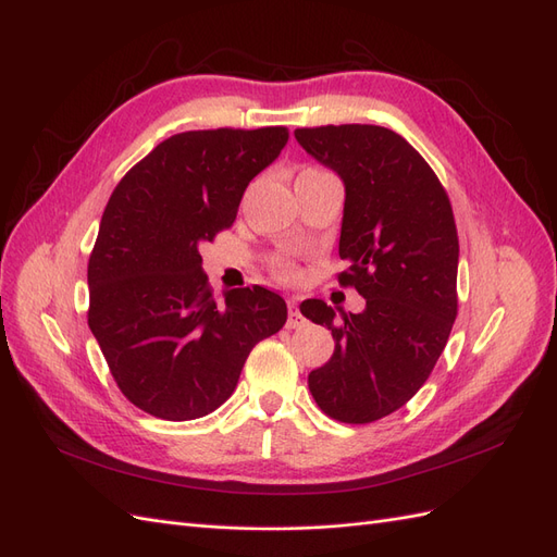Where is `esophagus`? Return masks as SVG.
I'll list each match as a JSON object with an SVG mask.
<instances>
[{
	"label": "esophagus",
	"instance_id": "obj_1",
	"mask_svg": "<svg viewBox=\"0 0 557 557\" xmlns=\"http://www.w3.org/2000/svg\"><path fill=\"white\" fill-rule=\"evenodd\" d=\"M305 325V315L299 313V309H297V301L295 299H290L288 301V323H285V327L288 330H295V327H301Z\"/></svg>",
	"mask_w": 557,
	"mask_h": 557
}]
</instances>
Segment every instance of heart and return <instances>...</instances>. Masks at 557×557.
Returning a JSON list of instances; mask_svg holds the SVG:
<instances>
[{
  "mask_svg": "<svg viewBox=\"0 0 557 557\" xmlns=\"http://www.w3.org/2000/svg\"><path fill=\"white\" fill-rule=\"evenodd\" d=\"M307 174H325V170H320V166H305V170L299 172V176H307ZM269 267H272V272L278 276V278H283V281H290V278H295L297 276V264H295V260H290V258H285V256H276V258H272V262H269Z\"/></svg>",
  "mask_w": 557,
  "mask_h": 557,
  "instance_id": "b5f03b06",
  "label": "heart"
}]
</instances>
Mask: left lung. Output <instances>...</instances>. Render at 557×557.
<instances>
[{
	"label": "left lung",
	"instance_id": "8db88e82",
	"mask_svg": "<svg viewBox=\"0 0 557 557\" xmlns=\"http://www.w3.org/2000/svg\"><path fill=\"white\" fill-rule=\"evenodd\" d=\"M295 137L344 178L346 205L336 274L367 307L342 313L323 299L299 311L332 330V358L309 391L334 420L374 423L428 381L458 315V230L442 181L397 132L379 125L299 127Z\"/></svg>",
	"mask_w": 557,
	"mask_h": 557
}]
</instances>
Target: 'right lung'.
Segmentation results:
<instances>
[{
    "mask_svg": "<svg viewBox=\"0 0 557 557\" xmlns=\"http://www.w3.org/2000/svg\"><path fill=\"white\" fill-rule=\"evenodd\" d=\"M288 127L193 129L158 144L115 185L88 260V325L121 393L162 420H195L234 393L248 352L288 318L252 285L218 307L199 244L288 141Z\"/></svg>",
    "mask_w": 557,
    "mask_h": 557,
    "instance_id": "add662e5",
    "label": "right lung"
}]
</instances>
